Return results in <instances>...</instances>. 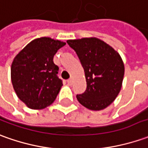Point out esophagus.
I'll return each instance as SVG.
<instances>
[{
    "mask_svg": "<svg viewBox=\"0 0 148 148\" xmlns=\"http://www.w3.org/2000/svg\"><path fill=\"white\" fill-rule=\"evenodd\" d=\"M67 83H68V85H69V86H71V85L73 84V81H72V79H71V78L68 79V80H67Z\"/></svg>",
    "mask_w": 148,
    "mask_h": 148,
    "instance_id": "34e87169",
    "label": "esophagus"
}]
</instances>
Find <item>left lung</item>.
<instances>
[{"label": "left lung", "mask_w": 148, "mask_h": 148, "mask_svg": "<svg viewBox=\"0 0 148 148\" xmlns=\"http://www.w3.org/2000/svg\"><path fill=\"white\" fill-rule=\"evenodd\" d=\"M75 51L85 72L86 91L76 95L91 110H101L114 101L124 77V64L112 47L96 38L67 40Z\"/></svg>", "instance_id": "left-lung-1"}]
</instances>
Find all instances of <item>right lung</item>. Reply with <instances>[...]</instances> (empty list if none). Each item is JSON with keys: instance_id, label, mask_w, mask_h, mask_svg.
I'll use <instances>...</instances> for the list:
<instances>
[{"instance_id": "right-lung-1", "label": "right lung", "mask_w": 148, "mask_h": 148, "mask_svg": "<svg viewBox=\"0 0 148 148\" xmlns=\"http://www.w3.org/2000/svg\"><path fill=\"white\" fill-rule=\"evenodd\" d=\"M66 43L42 37L32 40L15 57L11 80L19 99L32 109H42L53 103L62 84L53 57Z\"/></svg>"}]
</instances>
